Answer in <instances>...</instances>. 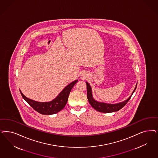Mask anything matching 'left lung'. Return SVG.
Returning <instances> with one entry per match:
<instances>
[{
  "mask_svg": "<svg viewBox=\"0 0 158 158\" xmlns=\"http://www.w3.org/2000/svg\"><path fill=\"white\" fill-rule=\"evenodd\" d=\"M86 83L87 85V98L89 103L92 106V107H93V109H95L96 110L100 111V112L105 113L117 111L120 110V109H122L125 104L128 103V102L130 100L131 98L132 95L133 94V93L135 92V90L136 89V86H137V84H136L135 87L131 95L125 101H124L123 102H120L118 103L109 104L98 102L97 100H96L94 98H93L91 86L88 82H86Z\"/></svg>",
  "mask_w": 158,
  "mask_h": 158,
  "instance_id": "obj_1",
  "label": "left lung"
}]
</instances>
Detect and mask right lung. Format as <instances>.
<instances>
[{
  "mask_svg": "<svg viewBox=\"0 0 158 158\" xmlns=\"http://www.w3.org/2000/svg\"><path fill=\"white\" fill-rule=\"evenodd\" d=\"M77 82V80L71 82L60 93V94L54 99L48 102H40L33 100L26 97L20 90V92L23 98L39 113L44 115L54 114L65 107L71 89Z\"/></svg>",
  "mask_w": 158,
  "mask_h": 158,
  "instance_id": "1",
  "label": "right lung"
}]
</instances>
